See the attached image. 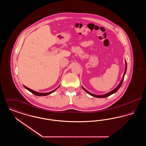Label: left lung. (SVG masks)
Returning a JSON list of instances; mask_svg holds the SVG:
<instances>
[{"label": "left lung", "instance_id": "1", "mask_svg": "<svg viewBox=\"0 0 146 146\" xmlns=\"http://www.w3.org/2000/svg\"><path fill=\"white\" fill-rule=\"evenodd\" d=\"M126 69H127V63H126V62L125 61V71H124V73L123 77V78H122L121 81L120 82V83L118 85V86H117L115 89H114L113 90L111 91V92H108V93H107V94H105V95H94V94H91L90 92H89L88 91L86 90L85 89H84V88L83 87H82V88L87 93H88L89 95H90L92 96H94V97H97V98H104V97H108V96H109L111 95V94H113L115 93V92H117V91L119 90V89L120 88L121 85H122V83H123V80H124V76H125V73H126Z\"/></svg>", "mask_w": 146, "mask_h": 146}]
</instances>
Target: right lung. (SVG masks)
<instances>
[{
	"label": "right lung",
	"mask_w": 146,
	"mask_h": 146,
	"mask_svg": "<svg viewBox=\"0 0 146 146\" xmlns=\"http://www.w3.org/2000/svg\"><path fill=\"white\" fill-rule=\"evenodd\" d=\"M23 86H24L26 89H27L29 91H30L31 92H32V94H35V95H36V96H46V95H48L49 94H50L52 93L53 92H54V91L59 87V86H58L57 88H56L54 90L52 91L49 92H46V93H40V92H36V91H35L29 89V88H28L27 87H26V86H25V85H23Z\"/></svg>",
	"instance_id": "obj_1"
}]
</instances>
